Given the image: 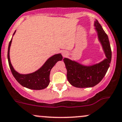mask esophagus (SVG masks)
Instances as JSON below:
<instances>
[{
	"mask_svg": "<svg viewBox=\"0 0 122 122\" xmlns=\"http://www.w3.org/2000/svg\"><path fill=\"white\" fill-rule=\"evenodd\" d=\"M67 54H68L67 52L65 51H63L62 52V55L63 57H65L66 56H67Z\"/></svg>",
	"mask_w": 122,
	"mask_h": 122,
	"instance_id": "34e87169",
	"label": "esophagus"
}]
</instances>
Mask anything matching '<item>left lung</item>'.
Listing matches in <instances>:
<instances>
[{
  "label": "left lung",
  "mask_w": 122,
  "mask_h": 122,
  "mask_svg": "<svg viewBox=\"0 0 122 122\" xmlns=\"http://www.w3.org/2000/svg\"><path fill=\"white\" fill-rule=\"evenodd\" d=\"M94 26L106 58L98 64L85 66L64 58L63 60L67 71L68 81L71 85L76 87H92L97 85L102 81L110 65L112 51L109 39L97 20L94 21Z\"/></svg>",
  "instance_id": "left-lung-1"
}]
</instances>
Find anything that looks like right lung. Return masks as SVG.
I'll return each instance as SVG.
<instances>
[{
  "mask_svg": "<svg viewBox=\"0 0 122 122\" xmlns=\"http://www.w3.org/2000/svg\"><path fill=\"white\" fill-rule=\"evenodd\" d=\"M16 30L13 33L15 34ZM12 41H10L8 47L7 58L9 66L12 74L17 81L21 85L32 90H42L46 88L50 83V74L51 69L58 61L62 60L61 54H55L48 59L42 66L35 72L28 74H20L15 71L12 66L10 59V49Z\"/></svg>",
  "mask_w": 122,
  "mask_h": 122,
  "instance_id": "add662e5",
  "label": "right lung"
}]
</instances>
